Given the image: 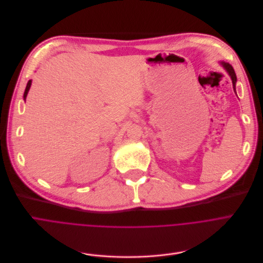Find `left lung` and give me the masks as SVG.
Here are the masks:
<instances>
[{"instance_id": "1", "label": "left lung", "mask_w": 263, "mask_h": 263, "mask_svg": "<svg viewBox=\"0 0 263 263\" xmlns=\"http://www.w3.org/2000/svg\"><path fill=\"white\" fill-rule=\"evenodd\" d=\"M222 66L225 68V70L228 72V74L230 76L231 78V81H232V84H233V89L235 91V84H236V74H235V71L233 69V67L229 64V63H225V62H221Z\"/></svg>"}]
</instances>
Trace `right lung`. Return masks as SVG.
<instances>
[{"label":"right lung","instance_id":"1","mask_svg":"<svg viewBox=\"0 0 263 263\" xmlns=\"http://www.w3.org/2000/svg\"><path fill=\"white\" fill-rule=\"evenodd\" d=\"M31 84H32V81L30 80V81L28 82V84H27V87H26V90H25V93H24V99H25V100H26V97H27V95H28V92H29V90H30Z\"/></svg>","mask_w":263,"mask_h":263}]
</instances>
